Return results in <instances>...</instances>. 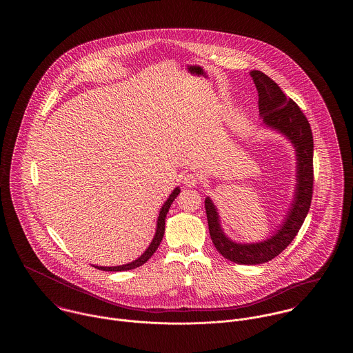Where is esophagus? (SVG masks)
Returning <instances> with one entry per match:
<instances>
[{
  "instance_id": "obj_1",
  "label": "esophagus",
  "mask_w": 353,
  "mask_h": 353,
  "mask_svg": "<svg viewBox=\"0 0 353 353\" xmlns=\"http://www.w3.org/2000/svg\"><path fill=\"white\" fill-rule=\"evenodd\" d=\"M199 181H200V179L194 173H186L184 176V185L188 188H194L196 185L199 184Z\"/></svg>"
}]
</instances>
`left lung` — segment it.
Returning a JSON list of instances; mask_svg holds the SVG:
<instances>
[{
  "label": "left lung",
  "mask_w": 353,
  "mask_h": 353,
  "mask_svg": "<svg viewBox=\"0 0 353 353\" xmlns=\"http://www.w3.org/2000/svg\"><path fill=\"white\" fill-rule=\"evenodd\" d=\"M250 75L258 90V105L263 123L285 134L296 150L298 184L288 216L278 233L268 241L250 245L235 243L223 234L216 206L206 197L205 210L210 238L223 258L239 265L265 263L283 252L302 228L314 192V137L308 120L299 105L291 98H287L281 87L266 74L254 70Z\"/></svg>",
  "instance_id": "obj_1"
}]
</instances>
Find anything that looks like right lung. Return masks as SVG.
I'll return each instance as SVG.
<instances>
[{"label":"right lung","mask_w":353,"mask_h":353,"mask_svg":"<svg viewBox=\"0 0 353 353\" xmlns=\"http://www.w3.org/2000/svg\"><path fill=\"white\" fill-rule=\"evenodd\" d=\"M179 193H180V189L176 188V189L172 192V194L169 196L168 200L163 205V208H161V210H160V214H159V219H157L156 234H154L153 239H152L150 248H148L145 252H143V255H140L134 262L127 263V265H123V266H112V268L94 266V268L103 270V271H127V270L136 269V268L144 265V263L151 258L152 255H153V252L157 250V248H159V245H160V242H161V239H163V235H164V232H165V217H167V213L169 212V208H170L172 202L174 201V199L179 196Z\"/></svg>","instance_id":"add662e5"}]
</instances>
